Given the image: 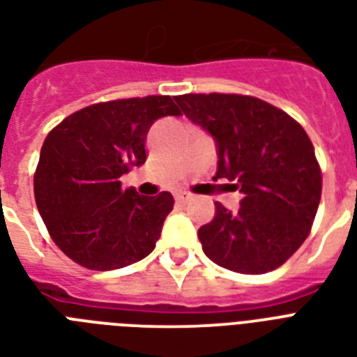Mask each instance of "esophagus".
<instances>
[{
  "mask_svg": "<svg viewBox=\"0 0 357 357\" xmlns=\"http://www.w3.org/2000/svg\"><path fill=\"white\" fill-rule=\"evenodd\" d=\"M189 202H190L189 195H178V196H176V204H178V206H187Z\"/></svg>",
  "mask_w": 357,
  "mask_h": 357,
  "instance_id": "obj_1",
  "label": "esophagus"
}]
</instances>
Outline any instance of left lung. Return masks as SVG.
<instances>
[{"instance_id":"8db88e82","label":"left lung","mask_w":357,"mask_h":357,"mask_svg":"<svg viewBox=\"0 0 357 357\" xmlns=\"http://www.w3.org/2000/svg\"><path fill=\"white\" fill-rule=\"evenodd\" d=\"M176 102L217 140L215 179L237 181L244 195L235 213L215 202V218L198 229L206 255L238 274L282 266L307 238L321 202V165L304 128L244 94H181Z\"/></svg>"}]
</instances>
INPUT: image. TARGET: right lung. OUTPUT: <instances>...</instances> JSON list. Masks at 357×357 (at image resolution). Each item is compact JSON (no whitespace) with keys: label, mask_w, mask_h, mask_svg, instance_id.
I'll return each mask as SVG.
<instances>
[{"label":"right lung","mask_w":357,"mask_h":357,"mask_svg":"<svg viewBox=\"0 0 357 357\" xmlns=\"http://www.w3.org/2000/svg\"><path fill=\"white\" fill-rule=\"evenodd\" d=\"M179 116L170 96L100 102L47 133L35 170V202L53 243L77 265L114 271L144 259L174 207L170 192L122 189L146 161V135L161 116Z\"/></svg>","instance_id":"right-lung-1"}]
</instances>
